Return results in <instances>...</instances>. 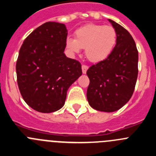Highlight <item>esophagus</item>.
<instances>
[{"instance_id":"34e87169","label":"esophagus","mask_w":156,"mask_h":156,"mask_svg":"<svg viewBox=\"0 0 156 156\" xmlns=\"http://www.w3.org/2000/svg\"><path fill=\"white\" fill-rule=\"evenodd\" d=\"M88 69V66H85V65H83L82 66V72L83 74H86L87 73V71Z\"/></svg>"}]
</instances>
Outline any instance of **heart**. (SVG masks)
<instances>
[{
	"mask_svg": "<svg viewBox=\"0 0 156 156\" xmlns=\"http://www.w3.org/2000/svg\"><path fill=\"white\" fill-rule=\"evenodd\" d=\"M117 41L115 28L111 26L87 24L75 32V39L66 38V48L73 54L85 50V55L92 62L105 60L113 51Z\"/></svg>",
	"mask_w": 156,
	"mask_h": 156,
	"instance_id": "1",
	"label": "heart"
}]
</instances>
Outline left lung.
Returning <instances> with one entry per match:
<instances>
[{
  "instance_id": "8db88e82",
  "label": "left lung",
  "mask_w": 156,
  "mask_h": 156,
  "mask_svg": "<svg viewBox=\"0 0 156 156\" xmlns=\"http://www.w3.org/2000/svg\"><path fill=\"white\" fill-rule=\"evenodd\" d=\"M117 34L116 44L105 60L87 71L90 84L87 91L89 105L105 112L119 110L129 101L138 74V51L129 32L108 19Z\"/></svg>"
}]
</instances>
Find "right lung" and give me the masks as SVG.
<instances>
[{"instance_id":"obj_1","label":"right lung","mask_w":156,"mask_h":156,"mask_svg":"<svg viewBox=\"0 0 156 156\" xmlns=\"http://www.w3.org/2000/svg\"><path fill=\"white\" fill-rule=\"evenodd\" d=\"M66 25L48 22L27 37L19 50L16 74L23 98L43 113L59 110L67 90L82 75L78 61L66 57Z\"/></svg>"}]
</instances>
